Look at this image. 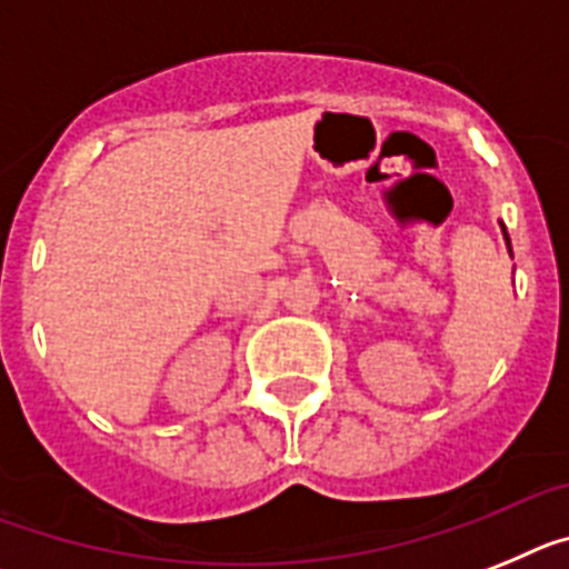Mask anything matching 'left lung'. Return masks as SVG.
<instances>
[{"label":"left lung","instance_id":"obj_1","mask_svg":"<svg viewBox=\"0 0 569 569\" xmlns=\"http://www.w3.org/2000/svg\"><path fill=\"white\" fill-rule=\"evenodd\" d=\"M503 237H507V229H503ZM507 243H510V237H507Z\"/></svg>","mask_w":569,"mask_h":569}]
</instances>
